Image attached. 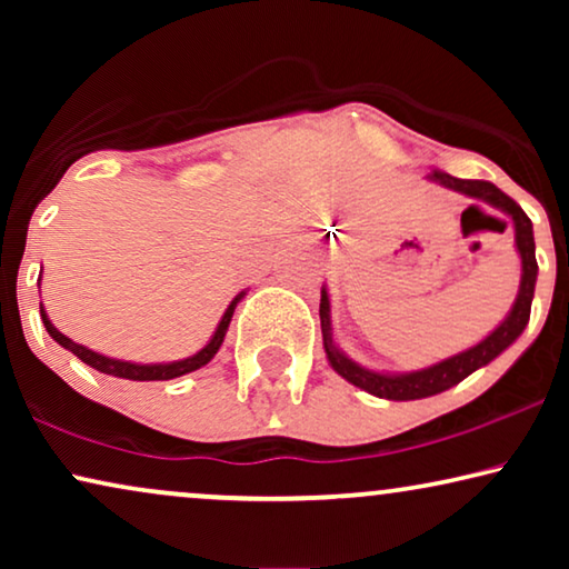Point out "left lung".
Segmentation results:
<instances>
[{"label":"left lung","instance_id":"1","mask_svg":"<svg viewBox=\"0 0 569 569\" xmlns=\"http://www.w3.org/2000/svg\"><path fill=\"white\" fill-rule=\"evenodd\" d=\"M427 181L438 183L442 189L463 193V197L469 199L485 201V204L500 209L502 214L510 217L512 228H516V251L520 256V287L510 313L505 316L502 323L497 326L495 331H489L479 345L463 349V352H458L453 357H446V360L435 362L430 368L411 370V372L370 370V368H362L360 362H355L352 357L341 352L337 339H333L329 292H326V287H321V310H318V316H321L326 360H329L331 368L337 370L341 378L349 380L352 386L388 401H415V399H427V396L442 393L448 391V388L461 383L463 378H469L473 370L485 368V365L492 362L495 357H500L528 326V318H531L533 290H536V274H539V263H536L533 224L528 220L523 209H520L508 193H502L495 183L489 181H466V178H456L438 168H432L430 173H427Z\"/></svg>","mask_w":569,"mask_h":569}]
</instances>
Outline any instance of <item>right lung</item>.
Segmentation results:
<instances>
[{
  "label": "right lung",
  "instance_id": "1",
  "mask_svg": "<svg viewBox=\"0 0 569 569\" xmlns=\"http://www.w3.org/2000/svg\"><path fill=\"white\" fill-rule=\"evenodd\" d=\"M38 284H41V277H38ZM246 298V290L238 292L236 298L230 300L228 310H224L220 323H217V329L212 333V339L207 341L204 347L199 349L197 355L186 357V360H173V362H129V360H116V357H106L96 352V349H88L84 345H77L69 337H64L57 326L49 321V313H46V308L41 306V318H43V326L46 331L51 333V339L61 345L64 349H69L74 357H80L84 365H90V368H96L98 372H106V376H113V378H127V380H170V378H181L186 372H193L199 368H204V365L212 360L217 355V349L222 347L224 341V333H228V326L232 321V313H236L238 302Z\"/></svg>",
  "mask_w": 569,
  "mask_h": 569
}]
</instances>
